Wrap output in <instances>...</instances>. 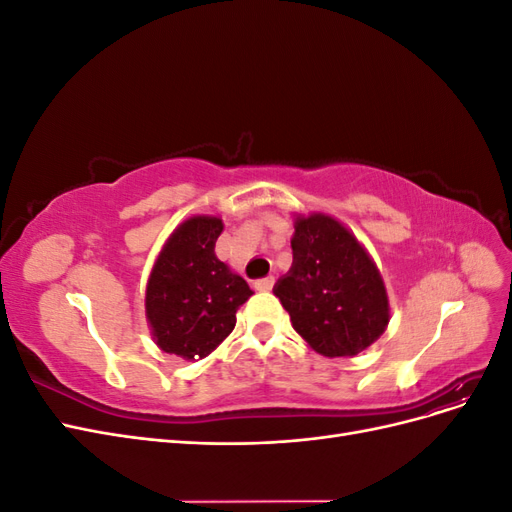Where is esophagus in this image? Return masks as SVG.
I'll return each instance as SVG.
<instances>
[{
    "label": "esophagus",
    "instance_id": "obj_1",
    "mask_svg": "<svg viewBox=\"0 0 512 512\" xmlns=\"http://www.w3.org/2000/svg\"><path fill=\"white\" fill-rule=\"evenodd\" d=\"M273 284H275V280L269 275V277H262V280H256V282H254V288H256L258 292H269V290L273 288Z\"/></svg>",
    "mask_w": 512,
    "mask_h": 512
}]
</instances>
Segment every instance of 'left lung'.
I'll use <instances>...</instances> for the list:
<instances>
[{"mask_svg": "<svg viewBox=\"0 0 512 512\" xmlns=\"http://www.w3.org/2000/svg\"><path fill=\"white\" fill-rule=\"evenodd\" d=\"M292 267L275 297L292 329L322 356H356L386 331L389 294L374 258L327 213L294 215Z\"/></svg>", "mask_w": 512, "mask_h": 512, "instance_id": "obj_1", "label": "left lung"}]
</instances>
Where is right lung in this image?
<instances>
[{"label":"right lung","mask_w":512,"mask_h":512,"mask_svg":"<svg viewBox=\"0 0 512 512\" xmlns=\"http://www.w3.org/2000/svg\"><path fill=\"white\" fill-rule=\"evenodd\" d=\"M224 222L192 215L181 222L153 262L145 290V316L153 342L185 361L205 359L237 324V309L252 288L215 256Z\"/></svg>","instance_id":"add662e5"}]
</instances>
